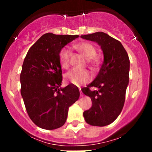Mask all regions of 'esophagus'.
Returning a JSON list of instances; mask_svg holds the SVG:
<instances>
[{"mask_svg": "<svg viewBox=\"0 0 152 152\" xmlns=\"http://www.w3.org/2000/svg\"><path fill=\"white\" fill-rule=\"evenodd\" d=\"M79 92H80V96H83V94H82V91L81 89H79Z\"/></svg>", "mask_w": 152, "mask_h": 152, "instance_id": "1", "label": "esophagus"}]
</instances>
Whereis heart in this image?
I'll use <instances>...</instances> for the list:
<instances>
[{
    "label": "heart",
    "mask_w": 152,
    "mask_h": 152,
    "mask_svg": "<svg viewBox=\"0 0 152 152\" xmlns=\"http://www.w3.org/2000/svg\"><path fill=\"white\" fill-rule=\"evenodd\" d=\"M74 48L81 53L88 60H91L96 56V49L91 43H81L75 45ZM71 52L69 48H64L59 55L60 63L63 69H69L70 66ZM90 73L87 71H78L73 69L65 75L66 81L72 83L74 86H80L88 83L91 80Z\"/></svg>",
    "instance_id": "heart-1"
}]
</instances>
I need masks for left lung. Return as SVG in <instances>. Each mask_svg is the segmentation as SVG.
<instances>
[{
	"label": "left lung",
	"mask_w": 152,
	"mask_h": 152,
	"mask_svg": "<svg viewBox=\"0 0 152 152\" xmlns=\"http://www.w3.org/2000/svg\"><path fill=\"white\" fill-rule=\"evenodd\" d=\"M83 39L98 43L104 62L94 80L81 91L92 101L91 109L83 112L87 124L104 126L114 122L121 114L129 81L130 61L121 42L104 32L81 36ZM90 87L98 88L92 92Z\"/></svg>",
	"instance_id": "8db88e82"
}]
</instances>
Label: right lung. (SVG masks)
Here are the masks:
<instances>
[{"mask_svg":"<svg viewBox=\"0 0 152 152\" xmlns=\"http://www.w3.org/2000/svg\"><path fill=\"white\" fill-rule=\"evenodd\" d=\"M78 35H43L28 51L20 82L22 98L32 121L43 129L53 130L65 124L69 108L79 98V90L62 88L61 51Z\"/></svg>","mask_w":152,"mask_h":152,"instance_id":"obj_1","label":"right lung"}]
</instances>
